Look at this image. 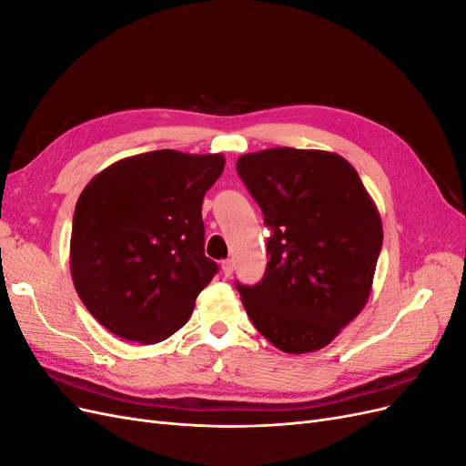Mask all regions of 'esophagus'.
I'll return each instance as SVG.
<instances>
[{
    "mask_svg": "<svg viewBox=\"0 0 466 466\" xmlns=\"http://www.w3.org/2000/svg\"><path fill=\"white\" fill-rule=\"evenodd\" d=\"M221 270H223L225 278H229L233 274V260H223L221 262Z\"/></svg>",
    "mask_w": 466,
    "mask_h": 466,
    "instance_id": "obj_1",
    "label": "esophagus"
}]
</instances>
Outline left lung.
I'll use <instances>...</instances> for the list:
<instances>
[{"label": "left lung", "mask_w": 466, "mask_h": 466, "mask_svg": "<svg viewBox=\"0 0 466 466\" xmlns=\"http://www.w3.org/2000/svg\"><path fill=\"white\" fill-rule=\"evenodd\" d=\"M237 173L274 229L257 286H237L257 330L286 354L329 346L370 299L383 221L342 155L272 147Z\"/></svg>", "instance_id": "1"}]
</instances>
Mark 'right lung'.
<instances>
[{"mask_svg":"<svg viewBox=\"0 0 466 466\" xmlns=\"http://www.w3.org/2000/svg\"><path fill=\"white\" fill-rule=\"evenodd\" d=\"M221 153L159 149L108 165L76 204L69 270L87 311L124 340L155 344L190 319L218 272L202 202Z\"/></svg>","mask_w":466,"mask_h":466,"instance_id":"1","label":"right lung"}]
</instances>
